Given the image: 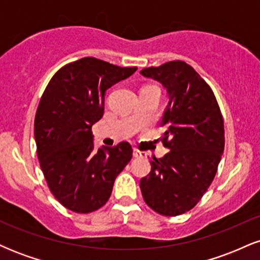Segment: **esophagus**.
<instances>
[{"label":"esophagus","mask_w":260,"mask_h":260,"mask_svg":"<svg viewBox=\"0 0 260 260\" xmlns=\"http://www.w3.org/2000/svg\"><path fill=\"white\" fill-rule=\"evenodd\" d=\"M133 156L134 157H147V154L143 153V151L138 150V149H134V150H133Z\"/></svg>","instance_id":"esophagus-1"}]
</instances>
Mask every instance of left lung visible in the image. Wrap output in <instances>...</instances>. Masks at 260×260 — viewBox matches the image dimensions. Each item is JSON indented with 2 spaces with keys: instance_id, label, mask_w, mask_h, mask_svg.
<instances>
[{
  "instance_id": "8db88e82",
  "label": "left lung",
  "mask_w": 260,
  "mask_h": 260,
  "mask_svg": "<svg viewBox=\"0 0 260 260\" xmlns=\"http://www.w3.org/2000/svg\"><path fill=\"white\" fill-rule=\"evenodd\" d=\"M140 73L168 90L161 142L170 149L161 159L150 160L140 190L154 211L177 216L196 207L215 177L225 148L221 110L210 85L186 62L170 61Z\"/></svg>"
}]
</instances>
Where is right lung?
Here are the masks:
<instances>
[{"label": "right lung", "instance_id": "obj_1", "mask_svg": "<svg viewBox=\"0 0 260 260\" xmlns=\"http://www.w3.org/2000/svg\"><path fill=\"white\" fill-rule=\"evenodd\" d=\"M136 71L80 58L59 68L41 95L34 122L38 159L53 197L68 210L88 214L105 205L132 159L128 142L95 150L91 126L104 115L105 91Z\"/></svg>", "mask_w": 260, "mask_h": 260}]
</instances>
